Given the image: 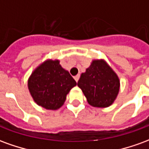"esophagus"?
I'll return each mask as SVG.
<instances>
[{"label": "esophagus", "mask_w": 149, "mask_h": 149, "mask_svg": "<svg viewBox=\"0 0 149 149\" xmlns=\"http://www.w3.org/2000/svg\"><path fill=\"white\" fill-rule=\"evenodd\" d=\"M79 78H80V76H79V75H77V76H75V77H74L75 81H77V82L78 80H79Z\"/></svg>", "instance_id": "esophagus-1"}]
</instances>
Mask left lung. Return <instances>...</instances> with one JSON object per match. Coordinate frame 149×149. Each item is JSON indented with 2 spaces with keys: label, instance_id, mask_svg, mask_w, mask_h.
Listing matches in <instances>:
<instances>
[{
  "label": "left lung",
  "instance_id": "obj_1",
  "mask_svg": "<svg viewBox=\"0 0 149 149\" xmlns=\"http://www.w3.org/2000/svg\"><path fill=\"white\" fill-rule=\"evenodd\" d=\"M120 79L104 60H93L77 82L88 103L95 108H107L115 101L120 91Z\"/></svg>",
  "mask_w": 149,
  "mask_h": 149
}]
</instances>
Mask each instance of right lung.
<instances>
[{
    "mask_svg": "<svg viewBox=\"0 0 149 149\" xmlns=\"http://www.w3.org/2000/svg\"><path fill=\"white\" fill-rule=\"evenodd\" d=\"M77 82L59 60H46L38 65L28 80V88L37 105L56 110L64 104L67 94Z\"/></svg>",
    "mask_w": 149,
    "mask_h": 149,
    "instance_id": "add662e5",
    "label": "right lung"
}]
</instances>
